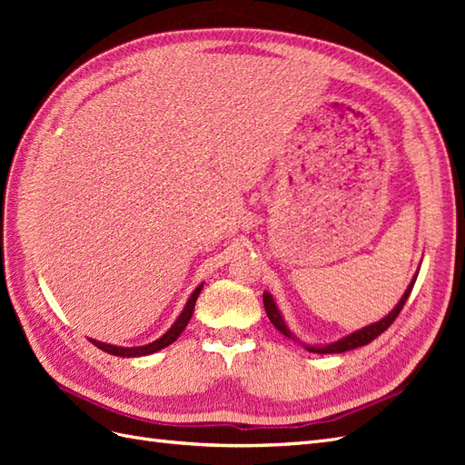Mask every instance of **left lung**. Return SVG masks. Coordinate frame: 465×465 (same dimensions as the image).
Returning <instances> with one entry per match:
<instances>
[{"label":"left lung","mask_w":465,"mask_h":465,"mask_svg":"<svg viewBox=\"0 0 465 465\" xmlns=\"http://www.w3.org/2000/svg\"><path fill=\"white\" fill-rule=\"evenodd\" d=\"M415 279H417V275L411 279V283H410V287H407V291L403 292L401 301L396 304V308H393V311H391L386 318H382V320L376 322V323H371V326L362 328V330H359V331H353L351 335L343 337V340L335 341V343L323 345V347H320V345H304V349H306V351H311V353L326 355V353H345V351H351V349H357V347H362V345L371 343L372 340H376V337H378L380 333H384V331L391 326L393 320H396V318L400 316V312H401V308H403L405 301L410 299L411 289H413V285H415ZM263 308H265V312H267V318L272 320L273 326H275L281 333H283L285 337H289V340L297 341V337H294V335L291 333V330L287 328V323H285L283 316H281V312L277 311V306H275V302H273V299H272V294H270V292H263Z\"/></svg>","instance_id":"8db88e82"}]
</instances>
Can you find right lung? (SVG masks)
<instances>
[{
  "label": "right lung",
  "instance_id": "1",
  "mask_svg": "<svg viewBox=\"0 0 465 465\" xmlns=\"http://www.w3.org/2000/svg\"><path fill=\"white\" fill-rule=\"evenodd\" d=\"M203 285H200L198 289H195L192 292V297L188 299L184 311H182V314L178 316V320L173 323V328L168 330L163 337H159L157 341H153L149 345H142V347H116V345H108V343H101L96 340H89L93 345H96L98 349H103L104 353H110V355H116V357H143V355H151V353H157V351L168 347L171 343L176 341V337L184 331V328L188 326V322L193 314V306H195V301H198L200 292H202Z\"/></svg>",
  "mask_w": 465,
  "mask_h": 465
}]
</instances>
